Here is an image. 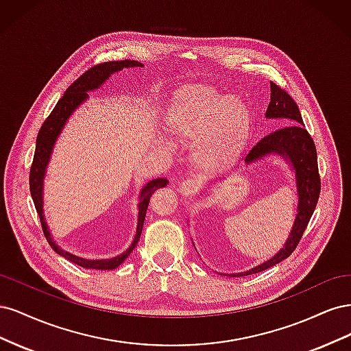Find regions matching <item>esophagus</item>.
Here are the masks:
<instances>
[{
	"label": "esophagus",
	"instance_id": "1",
	"mask_svg": "<svg viewBox=\"0 0 351 351\" xmlns=\"http://www.w3.org/2000/svg\"><path fill=\"white\" fill-rule=\"evenodd\" d=\"M197 182L196 180H184V182L180 184V193L184 197H192L197 192Z\"/></svg>",
	"mask_w": 351,
	"mask_h": 351
}]
</instances>
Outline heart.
Wrapping results in <instances>:
<instances>
[{
    "label": "heart",
    "mask_w": 351,
    "mask_h": 351,
    "mask_svg": "<svg viewBox=\"0 0 351 351\" xmlns=\"http://www.w3.org/2000/svg\"><path fill=\"white\" fill-rule=\"evenodd\" d=\"M165 125L176 139L195 143V161L204 171H224L246 145L250 115L234 95L189 84L176 93Z\"/></svg>",
    "instance_id": "1"
}]
</instances>
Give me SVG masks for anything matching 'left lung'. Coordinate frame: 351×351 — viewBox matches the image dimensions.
I'll use <instances>...</instances> for the list:
<instances>
[{"mask_svg": "<svg viewBox=\"0 0 351 351\" xmlns=\"http://www.w3.org/2000/svg\"><path fill=\"white\" fill-rule=\"evenodd\" d=\"M268 120H285L282 129L265 136L256 146L244 158L246 167L261 162L268 156H280L294 173V183L297 192L295 218L284 246L268 261L259 263L258 267L244 272L228 274V277H244V275L258 274L268 269L274 265L287 259L300 241L303 232L309 224V219L317 204L321 192V178L317 173L316 147L312 137L304 129L302 114L297 104L289 93L271 82V102L265 112ZM217 184V183H214ZM210 186V184H209ZM195 246V244H193Z\"/></svg>", "mask_w": 351, "mask_h": 351, "instance_id": "obj_1", "label": "left lung"}]
</instances>
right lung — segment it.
Segmentation results:
<instances>
[{"instance_id": "1", "label": "right lung", "mask_w": 351, "mask_h": 351, "mask_svg": "<svg viewBox=\"0 0 351 351\" xmlns=\"http://www.w3.org/2000/svg\"><path fill=\"white\" fill-rule=\"evenodd\" d=\"M132 67H143V64L134 60L110 61V62H104V64L95 66L89 69L86 73H83L82 76L71 84V86H69V89L64 92V95H62V98L57 102L56 108L52 110L48 119L44 121V124H42L36 137V149L34 155V162H32V168H30L29 184H30L32 199H34L36 212L40 218L42 230H44V234L52 250L58 253L60 256L66 258L67 261L86 269H101V271L115 269L117 267H120L127 258H129V254L133 252L136 244L139 243L145 217H146L147 204H149V197L152 196L155 190L165 187L168 184V180L154 178L149 183H146L142 187L139 193V205H137L139 212H137V227H136L134 239L130 246L127 247L123 253L117 254V256L110 259H86V258L77 256V254H73L58 246L57 241L52 239V234L48 228L45 214H44V180L47 176V168L51 161L52 151H54V146L58 141V137L62 129L66 127L69 119L73 115V112L76 111L83 102L88 101L89 92L99 89L114 73H119L123 69H132Z\"/></svg>"}]
</instances>
